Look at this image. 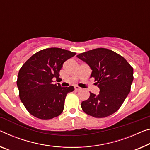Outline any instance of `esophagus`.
I'll return each mask as SVG.
<instances>
[{"label":"esophagus","mask_w":150,"mask_h":150,"mask_svg":"<svg viewBox=\"0 0 150 150\" xmlns=\"http://www.w3.org/2000/svg\"><path fill=\"white\" fill-rule=\"evenodd\" d=\"M75 89L76 90V91H79V90L81 89V88L79 87V86H77V85H76V86H75Z\"/></svg>","instance_id":"obj_1"}]
</instances>
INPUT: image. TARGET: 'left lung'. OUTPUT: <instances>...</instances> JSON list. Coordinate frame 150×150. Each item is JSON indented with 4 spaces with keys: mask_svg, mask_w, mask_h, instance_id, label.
Here are the masks:
<instances>
[{
    "mask_svg": "<svg viewBox=\"0 0 150 150\" xmlns=\"http://www.w3.org/2000/svg\"><path fill=\"white\" fill-rule=\"evenodd\" d=\"M92 70L91 77L97 81L99 93L90 92L81 108L94 117H105L116 112L130 92L134 69L127 61L111 50L97 48L77 55Z\"/></svg>",
    "mask_w": 150,
    "mask_h": 150,
    "instance_id": "left-lung-1",
    "label": "left lung"
}]
</instances>
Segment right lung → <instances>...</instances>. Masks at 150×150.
Instances as JSON below:
<instances>
[{
	"instance_id": "right-lung-1",
	"label": "right lung",
	"mask_w": 150,
	"mask_h": 150,
	"mask_svg": "<svg viewBox=\"0 0 150 150\" xmlns=\"http://www.w3.org/2000/svg\"><path fill=\"white\" fill-rule=\"evenodd\" d=\"M76 54L65 49L48 48L33 54L20 69L17 87L21 101L32 115L50 120L63 112L67 94L74 87L53 84L65 61Z\"/></svg>"
}]
</instances>
